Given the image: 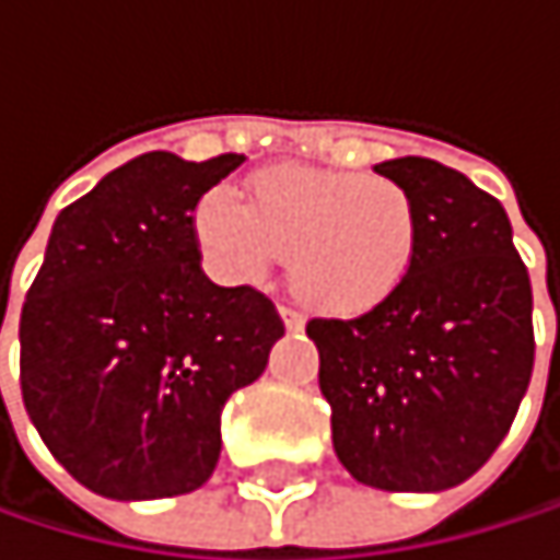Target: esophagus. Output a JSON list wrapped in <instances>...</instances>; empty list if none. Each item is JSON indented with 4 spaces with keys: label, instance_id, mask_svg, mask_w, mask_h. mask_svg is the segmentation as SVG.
Returning a JSON list of instances; mask_svg holds the SVG:
<instances>
[{
    "label": "esophagus",
    "instance_id": "obj_1",
    "mask_svg": "<svg viewBox=\"0 0 560 560\" xmlns=\"http://www.w3.org/2000/svg\"><path fill=\"white\" fill-rule=\"evenodd\" d=\"M280 320H283V327H287L290 334H296V330H303V314H296V311H290V306H280Z\"/></svg>",
    "mask_w": 560,
    "mask_h": 560
}]
</instances>
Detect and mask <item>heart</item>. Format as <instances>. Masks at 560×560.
Masks as SVG:
<instances>
[{
    "label": "heart",
    "instance_id": "obj_1",
    "mask_svg": "<svg viewBox=\"0 0 560 560\" xmlns=\"http://www.w3.org/2000/svg\"><path fill=\"white\" fill-rule=\"evenodd\" d=\"M197 233L226 280H260L290 257L300 303L327 317H360L384 303L417 254L413 203L387 176L270 166L246 179V207L217 189L197 210Z\"/></svg>",
    "mask_w": 560,
    "mask_h": 560
}]
</instances>
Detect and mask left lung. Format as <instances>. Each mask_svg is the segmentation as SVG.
<instances>
[{
	"label": "left lung",
	"mask_w": 560,
	"mask_h": 560,
	"mask_svg": "<svg viewBox=\"0 0 560 560\" xmlns=\"http://www.w3.org/2000/svg\"><path fill=\"white\" fill-rule=\"evenodd\" d=\"M417 213L404 283L353 320H311L340 464L381 491H447L504 441L535 368L530 280L491 192L434 160L377 163Z\"/></svg>",
	"instance_id": "8db88e82"
}]
</instances>
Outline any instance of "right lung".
Returning a JSON list of instances; mask_svg holds the SVG:
<instances>
[{
	"label": "right lung",
	"mask_w": 560,
	"mask_h": 560,
	"mask_svg": "<svg viewBox=\"0 0 560 560\" xmlns=\"http://www.w3.org/2000/svg\"><path fill=\"white\" fill-rule=\"evenodd\" d=\"M240 163L143 153L52 223L19 320L22 404L52 457L103 498L207 485L223 404L283 337L264 293L200 270L192 210Z\"/></svg>",
	"instance_id": "obj_1"
}]
</instances>
